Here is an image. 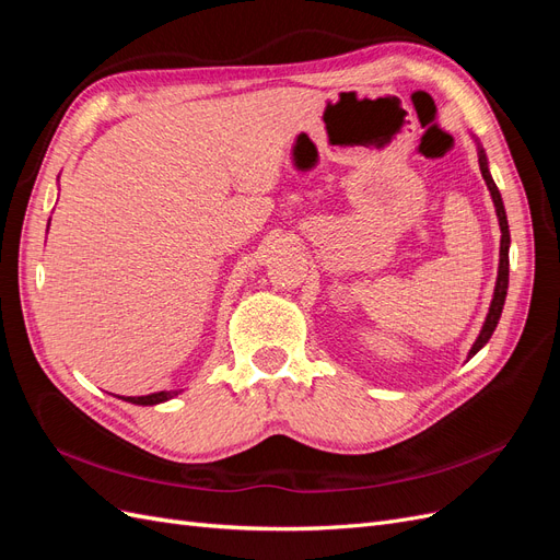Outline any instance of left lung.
Wrapping results in <instances>:
<instances>
[{
    "instance_id": "obj_1",
    "label": "left lung",
    "mask_w": 560,
    "mask_h": 560,
    "mask_svg": "<svg viewBox=\"0 0 560 560\" xmlns=\"http://www.w3.org/2000/svg\"><path fill=\"white\" fill-rule=\"evenodd\" d=\"M474 144H477V154H479V167H481V177L488 186L490 191V198H493V206H495V214H498V224H500V264H498V280H495V290H493V299H490V308H488V315L483 319V327L477 336V341H474V346L469 348L467 352V360H471L474 354H477L488 341L490 336H493L498 322H500V315H502V308H504V299H506V287H510V245H512V238H510V222H506V212H504V202H502V196L498 191V186L493 182V175H490L488 171V156L486 151L481 147V142L474 138L471 135Z\"/></svg>"
}]
</instances>
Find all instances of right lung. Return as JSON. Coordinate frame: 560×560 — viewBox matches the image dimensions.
Returning <instances> with one entry per match:
<instances>
[{"label": "right lung", "mask_w": 560, "mask_h": 560, "mask_svg": "<svg viewBox=\"0 0 560 560\" xmlns=\"http://www.w3.org/2000/svg\"><path fill=\"white\" fill-rule=\"evenodd\" d=\"M48 224H50V219H48ZM182 393H184V389H161V393H151V395H142V397H118V399H124V401L135 404V406H156V404H163V401L173 399Z\"/></svg>", "instance_id": "1"}]
</instances>
